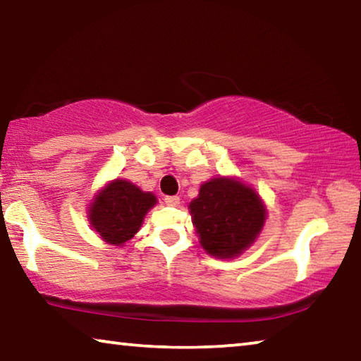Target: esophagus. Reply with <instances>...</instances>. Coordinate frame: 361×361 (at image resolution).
I'll use <instances>...</instances> for the list:
<instances>
[{
    "label": "esophagus",
    "mask_w": 361,
    "mask_h": 361,
    "mask_svg": "<svg viewBox=\"0 0 361 361\" xmlns=\"http://www.w3.org/2000/svg\"><path fill=\"white\" fill-rule=\"evenodd\" d=\"M164 200H166L167 205H172V207L180 204V197H178V195H167V197L164 199Z\"/></svg>",
    "instance_id": "obj_1"
}]
</instances>
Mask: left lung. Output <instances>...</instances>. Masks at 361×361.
Returning <instances> with one entry per match:
<instances>
[{"label": "left lung", "mask_w": 361, "mask_h": 361, "mask_svg": "<svg viewBox=\"0 0 361 361\" xmlns=\"http://www.w3.org/2000/svg\"><path fill=\"white\" fill-rule=\"evenodd\" d=\"M189 212L200 245L209 255L229 259L256 240L266 221V205L253 188L235 178H212L200 186Z\"/></svg>", "instance_id": "obj_1"}]
</instances>
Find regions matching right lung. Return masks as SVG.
<instances>
[{"mask_svg":"<svg viewBox=\"0 0 361 361\" xmlns=\"http://www.w3.org/2000/svg\"><path fill=\"white\" fill-rule=\"evenodd\" d=\"M156 204L154 194L118 178L95 195L90 204L89 221L103 240L111 245H124L142 228L145 215Z\"/></svg>","mask_w":361,"mask_h":361,"instance_id":"add662e5","label":"right lung"}]
</instances>
